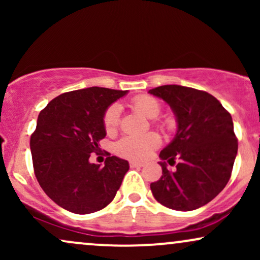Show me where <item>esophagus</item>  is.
I'll return each instance as SVG.
<instances>
[{"mask_svg":"<svg viewBox=\"0 0 260 260\" xmlns=\"http://www.w3.org/2000/svg\"><path fill=\"white\" fill-rule=\"evenodd\" d=\"M129 165H131V168H142L143 164L138 162V161H131Z\"/></svg>","mask_w":260,"mask_h":260,"instance_id":"obj_1","label":"esophagus"}]
</instances>
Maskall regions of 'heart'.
I'll use <instances>...</instances> for the list:
<instances>
[{
	"label": "heart",
	"instance_id": "b5f03b06",
	"mask_svg": "<svg viewBox=\"0 0 260 260\" xmlns=\"http://www.w3.org/2000/svg\"><path fill=\"white\" fill-rule=\"evenodd\" d=\"M133 109L147 118L157 117L160 113V104L151 96H138L133 100ZM120 120V107L113 104L106 110L104 115V127L107 133H113L118 126ZM160 137L156 133L149 132L142 136L123 137L116 144V153L120 156L132 160H144L153 150L159 148Z\"/></svg>",
	"mask_w": 260,
	"mask_h": 260
}]
</instances>
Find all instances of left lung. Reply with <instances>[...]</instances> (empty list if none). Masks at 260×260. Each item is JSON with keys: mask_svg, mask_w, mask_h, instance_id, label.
I'll list each match as a JSON object with an SVG mask.
<instances>
[{"mask_svg": "<svg viewBox=\"0 0 260 260\" xmlns=\"http://www.w3.org/2000/svg\"><path fill=\"white\" fill-rule=\"evenodd\" d=\"M174 112L175 138L160 151L162 176L150 184L164 207L190 211L208 204L225 188L237 155L231 115L207 91L182 85H161L149 90ZM179 160L170 172L167 164Z\"/></svg>", "mask_w": 260, "mask_h": 260, "instance_id": "left-lung-1", "label": "left lung"}]
</instances>
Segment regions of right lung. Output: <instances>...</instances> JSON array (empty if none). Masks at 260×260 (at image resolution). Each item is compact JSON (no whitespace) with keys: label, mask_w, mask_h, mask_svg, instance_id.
Here are the masks:
<instances>
[{"label":"right lung","mask_w":260,"mask_h":260,"mask_svg":"<svg viewBox=\"0 0 260 260\" xmlns=\"http://www.w3.org/2000/svg\"><path fill=\"white\" fill-rule=\"evenodd\" d=\"M127 92L79 89L58 95L39 113L30 138L35 176L44 192L71 213L84 215L109 205L129 170L117 156H107L104 166L89 161L106 137V110Z\"/></svg>","instance_id":"1"}]
</instances>
